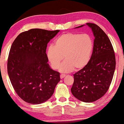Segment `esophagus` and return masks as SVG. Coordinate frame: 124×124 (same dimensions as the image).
Instances as JSON below:
<instances>
[{
	"label": "esophagus",
	"instance_id": "obj_1",
	"mask_svg": "<svg viewBox=\"0 0 124 124\" xmlns=\"http://www.w3.org/2000/svg\"><path fill=\"white\" fill-rule=\"evenodd\" d=\"M65 77V74H60V78L61 79H62V78H64Z\"/></svg>",
	"mask_w": 124,
	"mask_h": 124
}]
</instances>
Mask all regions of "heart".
Listing matches in <instances>:
<instances>
[{
    "label": "heart",
    "instance_id": "1",
    "mask_svg": "<svg viewBox=\"0 0 124 124\" xmlns=\"http://www.w3.org/2000/svg\"><path fill=\"white\" fill-rule=\"evenodd\" d=\"M93 41L87 34L67 33L59 37L54 46L48 47L47 57L51 67L57 69L63 59L65 60L59 67L62 73L81 70L89 62L93 49Z\"/></svg>",
    "mask_w": 124,
    "mask_h": 124
}]
</instances>
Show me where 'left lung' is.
<instances>
[{"label": "left lung", "mask_w": 124, "mask_h": 124, "mask_svg": "<svg viewBox=\"0 0 124 124\" xmlns=\"http://www.w3.org/2000/svg\"><path fill=\"white\" fill-rule=\"evenodd\" d=\"M86 25L94 37L93 54L86 67L73 75L71 92L79 101L91 103L102 97L109 89L116 67V59L111 42L104 31L95 23H87Z\"/></svg>", "instance_id": "1"}]
</instances>
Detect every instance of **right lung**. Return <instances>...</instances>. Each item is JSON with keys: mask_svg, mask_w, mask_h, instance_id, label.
I'll return each mask as SVG.
<instances>
[{"mask_svg": "<svg viewBox=\"0 0 124 124\" xmlns=\"http://www.w3.org/2000/svg\"><path fill=\"white\" fill-rule=\"evenodd\" d=\"M59 31L32 29L20 34L11 46L8 74L16 93L27 103L46 101L60 81V73L47 63L46 53L47 44Z\"/></svg>", "mask_w": 124, "mask_h": 124, "instance_id": "obj_1", "label": "right lung"}]
</instances>
